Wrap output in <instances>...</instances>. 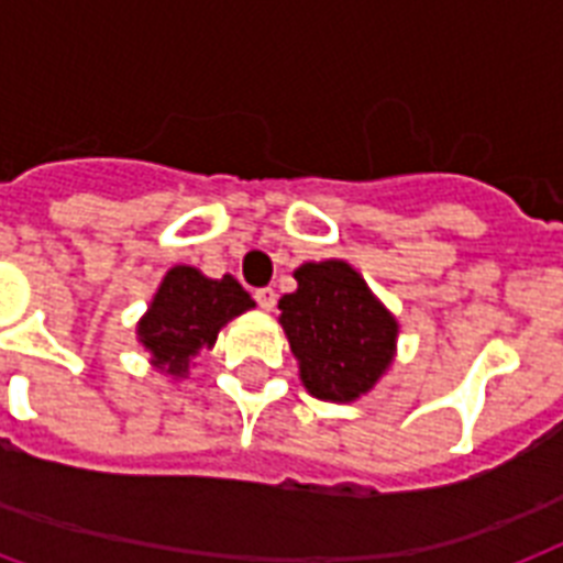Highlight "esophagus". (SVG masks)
I'll list each match as a JSON object with an SVG mask.
<instances>
[{
    "label": "esophagus",
    "mask_w": 563,
    "mask_h": 563,
    "mask_svg": "<svg viewBox=\"0 0 563 563\" xmlns=\"http://www.w3.org/2000/svg\"><path fill=\"white\" fill-rule=\"evenodd\" d=\"M254 298H256V303L265 309V312H272V309L277 307V291H274L272 286H265V289H256Z\"/></svg>",
    "instance_id": "1"
}]
</instances>
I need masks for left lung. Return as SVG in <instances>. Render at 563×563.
<instances>
[{
    "label": "left lung",
    "instance_id": "obj_1",
    "mask_svg": "<svg viewBox=\"0 0 563 563\" xmlns=\"http://www.w3.org/2000/svg\"><path fill=\"white\" fill-rule=\"evenodd\" d=\"M298 289L280 298V324L318 400L351 402L368 394L397 351V321L344 260L303 263Z\"/></svg>",
    "mask_w": 563,
    "mask_h": 563
}]
</instances>
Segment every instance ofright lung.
Returning a JSON list of instances; mask_svg holds the SVG:
<instances>
[{"label":"right lung","mask_w":563,"mask_h":563,"mask_svg":"<svg viewBox=\"0 0 563 563\" xmlns=\"http://www.w3.org/2000/svg\"><path fill=\"white\" fill-rule=\"evenodd\" d=\"M247 309H254V300L230 274L212 280L192 265H175L140 318L136 335L152 353L154 368L178 379L189 374L198 351L216 344L221 327Z\"/></svg>","instance_id":"add662e5"}]
</instances>
